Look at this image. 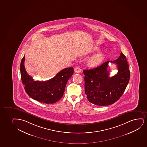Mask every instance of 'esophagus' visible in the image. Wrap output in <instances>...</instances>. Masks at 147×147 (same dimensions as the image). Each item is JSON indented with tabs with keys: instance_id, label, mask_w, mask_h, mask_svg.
Instances as JSON below:
<instances>
[{
	"instance_id": "obj_1",
	"label": "esophagus",
	"mask_w": 147,
	"mask_h": 147,
	"mask_svg": "<svg viewBox=\"0 0 147 147\" xmlns=\"http://www.w3.org/2000/svg\"><path fill=\"white\" fill-rule=\"evenodd\" d=\"M75 72L77 73H79L81 71V69L80 67H76V68L74 69Z\"/></svg>"
}]
</instances>
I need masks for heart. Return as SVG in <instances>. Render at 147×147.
<instances>
[{
    "mask_svg": "<svg viewBox=\"0 0 147 147\" xmlns=\"http://www.w3.org/2000/svg\"><path fill=\"white\" fill-rule=\"evenodd\" d=\"M94 51H98V48L96 47L94 49ZM105 55L103 53H98L96 55H94L92 56L91 58H90L88 61V64L91 66H96L100 63L102 60L105 58Z\"/></svg>",
    "mask_w": 147,
    "mask_h": 147,
    "instance_id": "obj_1",
    "label": "heart"
}]
</instances>
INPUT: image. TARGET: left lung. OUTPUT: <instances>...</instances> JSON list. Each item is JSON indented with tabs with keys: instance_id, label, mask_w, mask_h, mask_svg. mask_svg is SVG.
<instances>
[{
	"instance_id": "obj_1",
	"label": "left lung",
	"mask_w": 147,
	"mask_h": 147,
	"mask_svg": "<svg viewBox=\"0 0 147 147\" xmlns=\"http://www.w3.org/2000/svg\"><path fill=\"white\" fill-rule=\"evenodd\" d=\"M109 62L116 63L118 72L110 78L107 70ZM85 92L89 102L100 106L117 101L128 84L130 72L126 56L121 53L116 60L105 62L94 69L84 70Z\"/></svg>"
}]
</instances>
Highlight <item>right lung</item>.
<instances>
[{"label": "right lung", "instance_id": "add662e5", "mask_svg": "<svg viewBox=\"0 0 147 147\" xmlns=\"http://www.w3.org/2000/svg\"><path fill=\"white\" fill-rule=\"evenodd\" d=\"M25 56L20 64L21 78L26 92L30 97L40 102L50 104L57 102L63 96L68 80L74 73L73 67L66 68L53 78L46 81H35L28 74L24 66Z\"/></svg>", "mask_w": 147, "mask_h": 147}]
</instances>
